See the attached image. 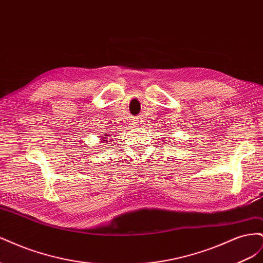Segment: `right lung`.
<instances>
[{
    "mask_svg": "<svg viewBox=\"0 0 263 263\" xmlns=\"http://www.w3.org/2000/svg\"><path fill=\"white\" fill-rule=\"evenodd\" d=\"M106 136H107V135H106Z\"/></svg>",
    "mask_w": 263,
    "mask_h": 263,
    "instance_id": "right-lung-1",
    "label": "right lung"
}]
</instances>
